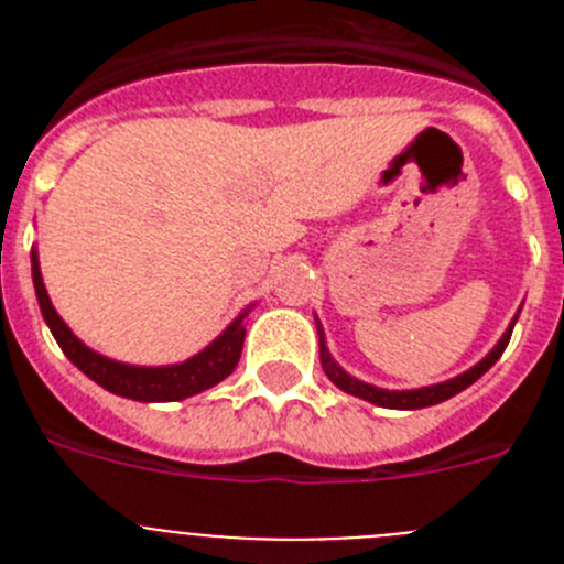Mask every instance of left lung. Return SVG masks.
Returning a JSON list of instances; mask_svg holds the SVG:
<instances>
[{"mask_svg":"<svg viewBox=\"0 0 564 564\" xmlns=\"http://www.w3.org/2000/svg\"><path fill=\"white\" fill-rule=\"evenodd\" d=\"M511 330H514V325L508 327L506 336L497 341L495 350L488 352L480 364H475L471 370L463 372V376H457V378H452V381L435 383V387H423V390L390 392V390H378V387H370V383L358 381V378L347 376V372H344L341 367L333 361L330 352H327V347H325V341H322V367H325L327 378L336 383L338 390L350 392V395H356V398H364V401L376 403V406H387V410H423V406H432V403H441V401H446V398L457 395V392H463L466 387H471V383H475L482 372H488V367H495V361L502 356V350L508 347V341H511ZM318 336H322V333H318Z\"/></svg>","mask_w":564,"mask_h":564,"instance_id":"obj_1","label":"left lung"}]
</instances>
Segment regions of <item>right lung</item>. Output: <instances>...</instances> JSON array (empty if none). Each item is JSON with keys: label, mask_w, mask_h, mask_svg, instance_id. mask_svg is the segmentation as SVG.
<instances>
[{"label": "right lung", "mask_w": 564, "mask_h": 564, "mask_svg": "<svg viewBox=\"0 0 564 564\" xmlns=\"http://www.w3.org/2000/svg\"><path fill=\"white\" fill-rule=\"evenodd\" d=\"M33 262V285H36L39 307L47 322L50 333L64 350V356L76 364L84 376H89L96 383H101L104 390L115 392V395L132 398V401H181V398L197 395V392L208 390L214 383H220L223 378L231 376L234 367L242 352V341H246V327L242 318L246 313L223 333L217 341H212L203 352L183 364H172V367H129V364H118L112 358H104L84 347L69 327L64 325L56 307L50 305V296L44 291L42 271H39V257L33 251L30 257Z\"/></svg>", "instance_id": "add662e5"}]
</instances>
